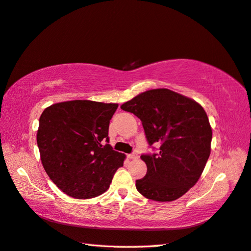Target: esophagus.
<instances>
[{
	"mask_svg": "<svg viewBox=\"0 0 251 251\" xmlns=\"http://www.w3.org/2000/svg\"><path fill=\"white\" fill-rule=\"evenodd\" d=\"M129 158L132 159V160H136V159L138 158V155H137V153L134 151V152H132V153L129 154Z\"/></svg>",
	"mask_w": 251,
	"mask_h": 251,
	"instance_id": "obj_1",
	"label": "esophagus"
}]
</instances>
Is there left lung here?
Returning a JSON list of instances; mask_svg holds the SVG:
<instances>
[{"label":"left lung","mask_w":251,"mask_h":251,"mask_svg":"<svg viewBox=\"0 0 251 251\" xmlns=\"http://www.w3.org/2000/svg\"><path fill=\"white\" fill-rule=\"evenodd\" d=\"M141 119L149 146L160 152L142 154L147 173L136 180L137 191L158 202L183 196L201 177L210 154L213 132L204 108L169 89H152L121 105Z\"/></svg>","instance_id":"8db88e82"}]
</instances>
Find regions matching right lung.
Wrapping results in <instances>:
<instances>
[{"label": "right lung", "instance_id": "right-lung-1", "mask_svg": "<svg viewBox=\"0 0 251 251\" xmlns=\"http://www.w3.org/2000/svg\"><path fill=\"white\" fill-rule=\"evenodd\" d=\"M118 104L75 100L50 105L40 117L36 141L42 164L54 185L71 198L91 199L109 188L126 154L108 143Z\"/></svg>", "mask_w": 251, "mask_h": 251}]
</instances>
